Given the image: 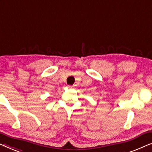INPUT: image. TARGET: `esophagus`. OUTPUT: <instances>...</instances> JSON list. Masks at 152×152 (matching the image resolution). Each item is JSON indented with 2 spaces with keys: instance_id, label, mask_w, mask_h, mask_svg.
Wrapping results in <instances>:
<instances>
[{
  "instance_id": "34e87169",
  "label": "esophagus",
  "mask_w": 152,
  "mask_h": 152,
  "mask_svg": "<svg viewBox=\"0 0 152 152\" xmlns=\"http://www.w3.org/2000/svg\"><path fill=\"white\" fill-rule=\"evenodd\" d=\"M75 86H76V85H68V87H69V88H70V89H73Z\"/></svg>"
}]
</instances>
